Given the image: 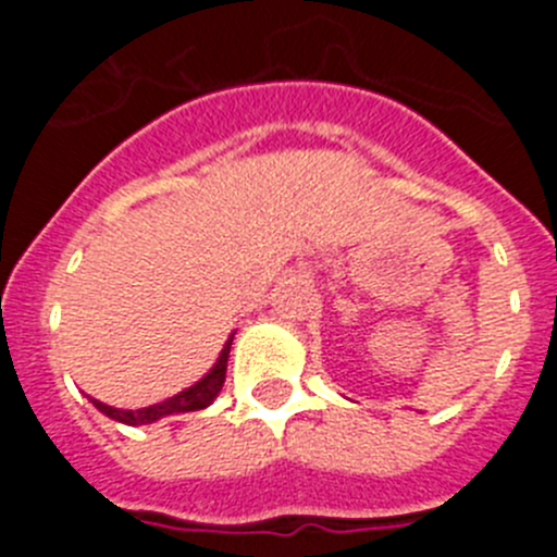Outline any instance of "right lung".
<instances>
[{"mask_svg": "<svg viewBox=\"0 0 557 557\" xmlns=\"http://www.w3.org/2000/svg\"><path fill=\"white\" fill-rule=\"evenodd\" d=\"M234 334H228L225 339L223 351H220L218 362L209 368L203 379H198L195 385L186 387V391L175 393V396L164 398L159 405H150V407H141V410H120V407H111V405H102L100 398H88L102 416H108L111 421H120V424L127 426H145V424H156L161 418L166 416H178V412H195V410H206V407L220 396L223 391V382H225V368H228V354H231V343H234Z\"/></svg>", "mask_w": 557, "mask_h": 557, "instance_id": "1", "label": "right lung"}]
</instances>
